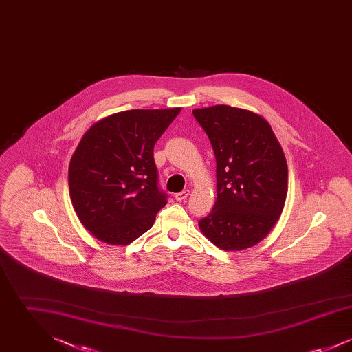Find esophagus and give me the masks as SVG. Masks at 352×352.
I'll return each instance as SVG.
<instances>
[{
	"instance_id": "obj_1",
	"label": "esophagus",
	"mask_w": 352,
	"mask_h": 352,
	"mask_svg": "<svg viewBox=\"0 0 352 352\" xmlns=\"http://www.w3.org/2000/svg\"><path fill=\"white\" fill-rule=\"evenodd\" d=\"M188 195H190V191H188V190H184L182 192H177V194L174 195V198H175V201H184V199H187Z\"/></svg>"
}]
</instances>
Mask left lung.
Listing matches in <instances>:
<instances>
[{"label": "left lung", "instance_id": "1", "mask_svg": "<svg viewBox=\"0 0 352 352\" xmlns=\"http://www.w3.org/2000/svg\"><path fill=\"white\" fill-rule=\"evenodd\" d=\"M217 160V201L199 220L203 234L223 251L260 243L284 208L287 165L265 118L230 105L194 109Z\"/></svg>", "mask_w": 352, "mask_h": 352}]
</instances>
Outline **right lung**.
Wrapping results in <instances>:
<instances>
[{"mask_svg": "<svg viewBox=\"0 0 352 352\" xmlns=\"http://www.w3.org/2000/svg\"><path fill=\"white\" fill-rule=\"evenodd\" d=\"M181 108L132 109L94 124L68 168L72 206L96 239L126 245L151 230L168 203L153 151Z\"/></svg>", "mask_w": 352, "mask_h": 352, "instance_id": "right-lung-1", "label": "right lung"}]
</instances>
